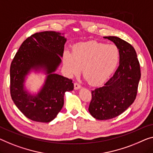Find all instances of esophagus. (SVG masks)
I'll return each instance as SVG.
<instances>
[{
  "instance_id": "esophagus-1",
  "label": "esophagus",
  "mask_w": 153,
  "mask_h": 153,
  "mask_svg": "<svg viewBox=\"0 0 153 153\" xmlns=\"http://www.w3.org/2000/svg\"><path fill=\"white\" fill-rule=\"evenodd\" d=\"M81 88V85L79 83H77V82L74 83V88H75V89L77 90V89H79V88Z\"/></svg>"
}]
</instances>
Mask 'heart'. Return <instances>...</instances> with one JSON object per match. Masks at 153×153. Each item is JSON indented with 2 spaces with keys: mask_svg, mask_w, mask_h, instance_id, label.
I'll return each mask as SVG.
<instances>
[{
  "mask_svg": "<svg viewBox=\"0 0 153 153\" xmlns=\"http://www.w3.org/2000/svg\"><path fill=\"white\" fill-rule=\"evenodd\" d=\"M120 60L119 49L114 45L89 41L74 45L71 53L65 51L64 65L71 75L82 74L91 85L106 81L117 67Z\"/></svg>",
  "mask_w": 153,
  "mask_h": 153,
  "instance_id": "1",
  "label": "heart"
}]
</instances>
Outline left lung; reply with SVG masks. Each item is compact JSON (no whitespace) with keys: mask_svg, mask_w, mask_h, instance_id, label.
<instances>
[{"mask_svg":"<svg viewBox=\"0 0 153 153\" xmlns=\"http://www.w3.org/2000/svg\"><path fill=\"white\" fill-rule=\"evenodd\" d=\"M104 38L112 41L119 49L120 65L104 86L91 91L88 111L100 120L117 117L133 103L141 77L140 65L134 47L116 36Z\"/></svg>","mask_w":153,"mask_h":153,"instance_id":"obj_1","label":"left lung"}]
</instances>
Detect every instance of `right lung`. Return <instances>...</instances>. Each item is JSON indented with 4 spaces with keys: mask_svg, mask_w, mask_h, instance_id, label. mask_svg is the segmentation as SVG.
<instances>
[{
    "mask_svg": "<svg viewBox=\"0 0 153 153\" xmlns=\"http://www.w3.org/2000/svg\"><path fill=\"white\" fill-rule=\"evenodd\" d=\"M67 39L55 31L37 32L22 43L10 67L11 99L22 114L38 122H49L64 105L66 91L74 89L72 79L54 74L61 62ZM44 68L48 77L36 97L24 90V77L30 70Z\"/></svg>",
    "mask_w": 153,
    "mask_h": 153,
    "instance_id": "1",
    "label": "right lung"
}]
</instances>
